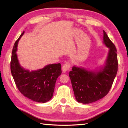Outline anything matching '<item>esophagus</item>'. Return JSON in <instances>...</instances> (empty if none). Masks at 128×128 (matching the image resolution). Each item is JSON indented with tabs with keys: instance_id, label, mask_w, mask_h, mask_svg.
I'll return each mask as SVG.
<instances>
[{
	"instance_id": "1",
	"label": "esophagus",
	"mask_w": 128,
	"mask_h": 128,
	"mask_svg": "<svg viewBox=\"0 0 128 128\" xmlns=\"http://www.w3.org/2000/svg\"><path fill=\"white\" fill-rule=\"evenodd\" d=\"M70 67H71V62L68 61L66 62L63 66V67H62V69H63V71L64 72H66L68 71L70 68Z\"/></svg>"
}]
</instances>
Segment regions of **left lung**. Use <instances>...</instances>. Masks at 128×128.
Listing matches in <instances>:
<instances>
[{
    "instance_id": "1",
    "label": "left lung",
    "mask_w": 128,
    "mask_h": 128,
    "mask_svg": "<svg viewBox=\"0 0 128 128\" xmlns=\"http://www.w3.org/2000/svg\"><path fill=\"white\" fill-rule=\"evenodd\" d=\"M103 42L109 48L105 66L97 72L74 66L69 73L73 90L77 101L89 104L107 94L118 71L116 49L103 30Z\"/></svg>"
}]
</instances>
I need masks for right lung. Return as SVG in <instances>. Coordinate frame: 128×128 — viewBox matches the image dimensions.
<instances>
[{
	"label": "right lung",
	"instance_id": "right-lung-1",
	"mask_svg": "<svg viewBox=\"0 0 128 128\" xmlns=\"http://www.w3.org/2000/svg\"><path fill=\"white\" fill-rule=\"evenodd\" d=\"M24 31L13 47L10 70L18 89L23 96L38 103H45L52 98L57 78L61 74L60 64L47 65L42 69L30 72L20 66L16 52L18 43Z\"/></svg>",
	"mask_w": 128,
	"mask_h": 128
}]
</instances>
